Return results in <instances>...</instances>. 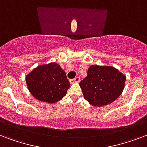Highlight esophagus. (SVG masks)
I'll use <instances>...</instances> for the list:
<instances>
[{"mask_svg":"<svg viewBox=\"0 0 147 147\" xmlns=\"http://www.w3.org/2000/svg\"><path fill=\"white\" fill-rule=\"evenodd\" d=\"M69 82H70V83H71V84H72V83L79 82H80V77L77 76V77H76V78H73V79H70Z\"/></svg>","mask_w":147,"mask_h":147,"instance_id":"obj_1","label":"esophagus"}]
</instances>
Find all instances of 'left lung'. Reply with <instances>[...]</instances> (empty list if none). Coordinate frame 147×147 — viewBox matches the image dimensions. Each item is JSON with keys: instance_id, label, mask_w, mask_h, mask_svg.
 Wrapping results in <instances>:
<instances>
[{"instance_id": "obj_1", "label": "left lung", "mask_w": 147, "mask_h": 147, "mask_svg": "<svg viewBox=\"0 0 147 147\" xmlns=\"http://www.w3.org/2000/svg\"><path fill=\"white\" fill-rule=\"evenodd\" d=\"M126 76L112 66L92 65L79 83L86 100L94 106L111 104L121 94Z\"/></svg>"}]
</instances>
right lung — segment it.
Here are the masks:
<instances>
[{"mask_svg":"<svg viewBox=\"0 0 147 147\" xmlns=\"http://www.w3.org/2000/svg\"><path fill=\"white\" fill-rule=\"evenodd\" d=\"M26 82L34 98L48 103L61 100L70 86L65 72L55 62L39 65L26 76Z\"/></svg>","mask_w":147,"mask_h":147,"instance_id":"right-lung-1","label":"right lung"}]
</instances>
